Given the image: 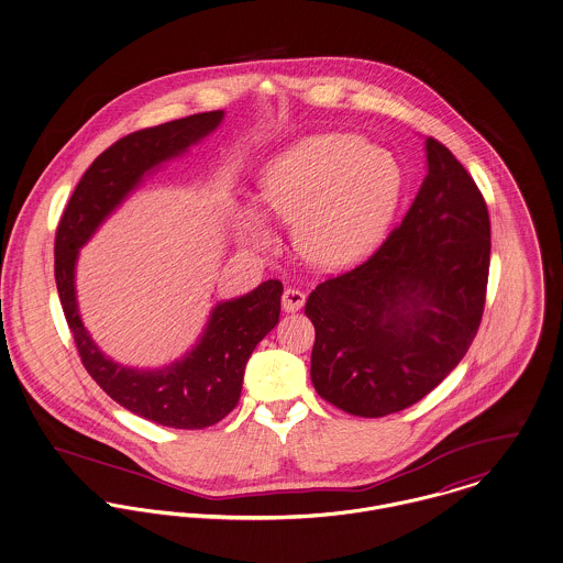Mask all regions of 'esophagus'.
<instances>
[{
	"instance_id": "obj_1",
	"label": "esophagus",
	"mask_w": 563,
	"mask_h": 563,
	"mask_svg": "<svg viewBox=\"0 0 563 563\" xmlns=\"http://www.w3.org/2000/svg\"><path fill=\"white\" fill-rule=\"evenodd\" d=\"M303 302H306V296H303L300 289H296V287H287V289H285V294H283V310H285V312H296V310H300Z\"/></svg>"
}]
</instances>
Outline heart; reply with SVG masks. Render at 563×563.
<instances>
[{
    "mask_svg": "<svg viewBox=\"0 0 563 563\" xmlns=\"http://www.w3.org/2000/svg\"><path fill=\"white\" fill-rule=\"evenodd\" d=\"M402 195V169L364 136L330 132L308 136L276 156L261 179L269 217L294 222V244L319 267L364 260L386 235ZM242 238L255 251L274 244L257 210L242 212Z\"/></svg>",
    "mask_w": 563,
    "mask_h": 563,
    "instance_id": "obj_1",
    "label": "heart"
}]
</instances>
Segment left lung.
Returning <instances> with one entry per match:
<instances>
[{
	"mask_svg": "<svg viewBox=\"0 0 563 563\" xmlns=\"http://www.w3.org/2000/svg\"><path fill=\"white\" fill-rule=\"evenodd\" d=\"M429 174L409 212L360 265L306 300L314 325L310 379L360 418L402 411L437 388L476 339L490 220L467 169L433 136Z\"/></svg>",
	"mask_w": 563,
	"mask_h": 563,
	"instance_id": "1",
	"label": "left lung"
}]
</instances>
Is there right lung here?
<instances>
[{"label": "right lung", "instance_id": "obj_1", "mask_svg": "<svg viewBox=\"0 0 563 563\" xmlns=\"http://www.w3.org/2000/svg\"><path fill=\"white\" fill-rule=\"evenodd\" d=\"M220 120L222 111L197 113L115 141L89 165L55 231L57 294L89 377L132 413L186 431L212 427L235 409L246 362L278 323L283 283L265 280L242 298L218 303L201 341L172 366L134 371L104 357L89 339L75 300V263L79 249L145 172L181 154Z\"/></svg>", "mask_w": 563, "mask_h": 563}]
</instances>
